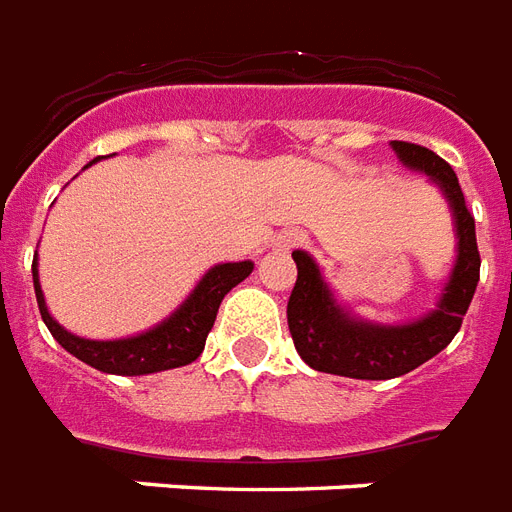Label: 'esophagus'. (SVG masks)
<instances>
[{"label": "esophagus", "instance_id": "obj_1", "mask_svg": "<svg viewBox=\"0 0 512 512\" xmlns=\"http://www.w3.org/2000/svg\"><path fill=\"white\" fill-rule=\"evenodd\" d=\"M297 241H300V239H297L295 233H284V236H279V239H276V247L289 249V247H295Z\"/></svg>", "mask_w": 512, "mask_h": 512}]
</instances>
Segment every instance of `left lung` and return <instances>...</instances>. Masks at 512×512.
<instances>
[{
	"label": "left lung",
	"mask_w": 512,
	"mask_h": 512,
	"mask_svg": "<svg viewBox=\"0 0 512 512\" xmlns=\"http://www.w3.org/2000/svg\"><path fill=\"white\" fill-rule=\"evenodd\" d=\"M393 151L406 167L425 172L444 188L457 220V265L438 311L404 327H374L350 319L335 305L321 273L305 252H292L297 281L287 303V321L297 353L316 372L340 374L353 380H393L412 372L441 353L460 332L462 319L476 295L481 255L476 244V220L465 204L457 175L430 148L393 140Z\"/></svg>",
	"instance_id": "8db88e82"
}]
</instances>
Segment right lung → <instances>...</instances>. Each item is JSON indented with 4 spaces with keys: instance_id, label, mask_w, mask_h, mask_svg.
Wrapping results in <instances>:
<instances>
[{
    "instance_id": "right-lung-1",
    "label": "right lung",
    "mask_w": 512,
    "mask_h": 512,
    "mask_svg": "<svg viewBox=\"0 0 512 512\" xmlns=\"http://www.w3.org/2000/svg\"><path fill=\"white\" fill-rule=\"evenodd\" d=\"M252 268L255 265L249 263V260H244V263L215 265L199 281V287L193 289V295L164 324H159V327L140 337L98 342L71 335V332L60 327L58 321L52 319L50 313H47V305H44L39 276H36V257L34 265H31V271H34L36 303H39V313H42L44 324L52 332V337L71 356L84 361V364L95 366L100 372L124 374V377L164 372V369H175V366H185L196 361L201 356V350H204L209 329L215 324L217 308L223 303V297L236 284L247 279Z\"/></svg>"
}]
</instances>
